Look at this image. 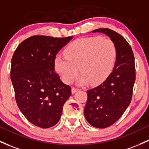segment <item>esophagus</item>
Returning <instances> with one entry per match:
<instances>
[{
	"instance_id": "esophagus-1",
	"label": "esophagus",
	"mask_w": 149,
	"mask_h": 149,
	"mask_svg": "<svg viewBox=\"0 0 149 149\" xmlns=\"http://www.w3.org/2000/svg\"><path fill=\"white\" fill-rule=\"evenodd\" d=\"M78 91V88H76L73 87L71 88V93H75L76 92V91Z\"/></svg>"
}]
</instances>
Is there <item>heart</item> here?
Wrapping results in <instances>:
<instances>
[{
	"instance_id": "b5f03b06",
	"label": "heart",
	"mask_w": 149,
	"mask_h": 149,
	"mask_svg": "<svg viewBox=\"0 0 149 149\" xmlns=\"http://www.w3.org/2000/svg\"><path fill=\"white\" fill-rule=\"evenodd\" d=\"M65 56H57L55 68L63 82L70 83L79 71V84L90 81L93 85L102 83L113 70L117 48L109 38L91 37L72 42L64 51Z\"/></svg>"
}]
</instances>
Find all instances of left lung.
<instances>
[{
  "mask_svg": "<svg viewBox=\"0 0 149 149\" xmlns=\"http://www.w3.org/2000/svg\"><path fill=\"white\" fill-rule=\"evenodd\" d=\"M92 32L105 34L114 42L117 58L112 71L97 87L88 90L84 115L91 125L106 128L115 123L130 105L135 82L134 56L126 40L110 29L100 28Z\"/></svg>",
  "mask_w": 149,
  "mask_h": 149,
  "instance_id": "1",
  "label": "left lung"
}]
</instances>
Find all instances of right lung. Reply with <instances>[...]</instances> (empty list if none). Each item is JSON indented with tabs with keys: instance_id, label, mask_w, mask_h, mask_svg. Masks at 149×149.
I'll return each mask as SVG.
<instances>
[{
	"instance_id": "right-lung-1",
	"label": "right lung",
	"mask_w": 149,
	"mask_h": 149,
	"mask_svg": "<svg viewBox=\"0 0 149 149\" xmlns=\"http://www.w3.org/2000/svg\"><path fill=\"white\" fill-rule=\"evenodd\" d=\"M35 35L21 42L11 60L10 78L16 102L31 123L49 128L58 122L71 87L55 72L54 60L72 40Z\"/></svg>"
}]
</instances>
